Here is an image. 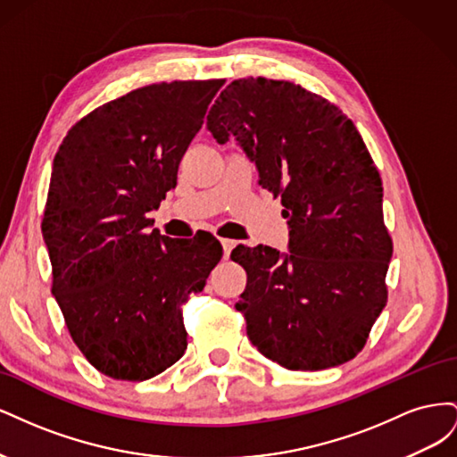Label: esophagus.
<instances>
[{
    "mask_svg": "<svg viewBox=\"0 0 457 457\" xmlns=\"http://www.w3.org/2000/svg\"><path fill=\"white\" fill-rule=\"evenodd\" d=\"M220 245H223V253H225V257H228V255H230V252H232V247L237 245V242L230 240V238H223V240H220Z\"/></svg>",
    "mask_w": 457,
    "mask_h": 457,
    "instance_id": "1",
    "label": "esophagus"
}]
</instances>
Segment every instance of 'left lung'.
<instances>
[{"instance_id":"left-lung-1","label":"left lung","mask_w":457,"mask_h":457,"mask_svg":"<svg viewBox=\"0 0 457 457\" xmlns=\"http://www.w3.org/2000/svg\"><path fill=\"white\" fill-rule=\"evenodd\" d=\"M219 145L234 137L280 196L289 253L238 245L247 272L237 311L247 337L287 370H326L364 349L385 303L393 240L381 177L354 123L292 81L234 79L207 114Z\"/></svg>"}]
</instances>
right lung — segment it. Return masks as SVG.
I'll return each instance as SVG.
<instances>
[{"mask_svg":"<svg viewBox=\"0 0 457 457\" xmlns=\"http://www.w3.org/2000/svg\"><path fill=\"white\" fill-rule=\"evenodd\" d=\"M223 84L135 89L81 118L54 154L41 220L51 292L78 349L112 379H150L185 354L181 307L223 255L212 234L171 240L146 219Z\"/></svg>","mask_w":457,"mask_h":457,"instance_id":"add662e5","label":"right lung"}]
</instances>
